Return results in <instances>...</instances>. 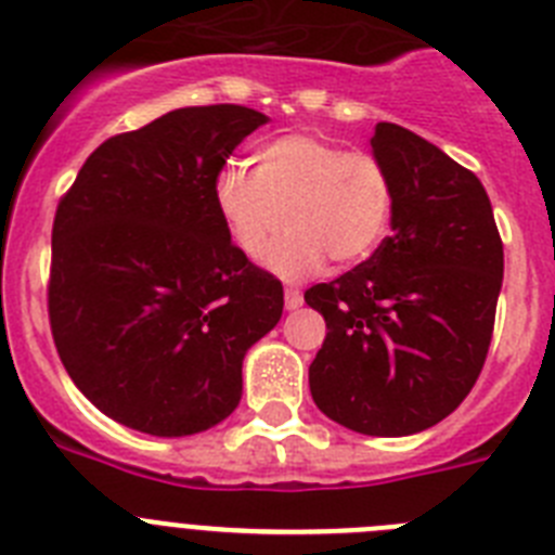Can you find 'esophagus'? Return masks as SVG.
<instances>
[{
  "label": "esophagus",
  "instance_id": "obj_1",
  "mask_svg": "<svg viewBox=\"0 0 555 555\" xmlns=\"http://www.w3.org/2000/svg\"><path fill=\"white\" fill-rule=\"evenodd\" d=\"M283 300H286L288 311H294V308L302 306V294L297 292V288H286V292H283Z\"/></svg>",
  "mask_w": 555,
  "mask_h": 555
}]
</instances>
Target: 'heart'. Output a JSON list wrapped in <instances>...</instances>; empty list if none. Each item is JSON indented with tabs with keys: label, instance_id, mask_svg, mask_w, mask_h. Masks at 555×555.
I'll return each instance as SVG.
<instances>
[{
	"label": "heart",
	"instance_id": "1",
	"mask_svg": "<svg viewBox=\"0 0 555 555\" xmlns=\"http://www.w3.org/2000/svg\"><path fill=\"white\" fill-rule=\"evenodd\" d=\"M230 242L286 281L311 278L331 258L338 267L364 261L380 247L395 210V185L372 152H345L333 141L292 132L255 152V171L228 166L214 185Z\"/></svg>",
	"mask_w": 555,
	"mask_h": 555
}]
</instances>
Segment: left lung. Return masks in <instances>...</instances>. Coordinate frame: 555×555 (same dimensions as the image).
<instances>
[{"label":"left lung","mask_w":555,"mask_h":555,"mask_svg":"<svg viewBox=\"0 0 555 555\" xmlns=\"http://www.w3.org/2000/svg\"><path fill=\"white\" fill-rule=\"evenodd\" d=\"M372 152L395 185L391 235L306 292L327 325L308 384L333 423L409 436L453 414L483 370L503 242L487 189L439 146L380 121Z\"/></svg>","instance_id":"left-lung-1"}]
</instances>
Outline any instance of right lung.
Here are the masks:
<instances>
[{"mask_svg": "<svg viewBox=\"0 0 555 555\" xmlns=\"http://www.w3.org/2000/svg\"><path fill=\"white\" fill-rule=\"evenodd\" d=\"M267 116L180 107L96 146L57 203L49 325L77 389L152 436L214 428L242 400L244 352L283 286L230 242L214 185Z\"/></svg>", "mask_w": 555, "mask_h": 555, "instance_id": "obj_1", "label": "right lung"}]
</instances>
